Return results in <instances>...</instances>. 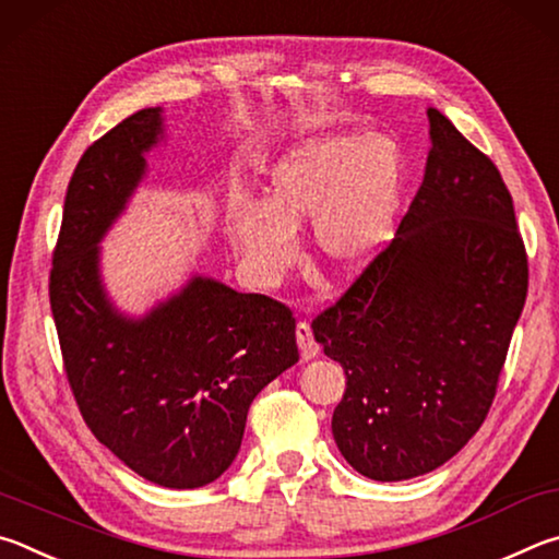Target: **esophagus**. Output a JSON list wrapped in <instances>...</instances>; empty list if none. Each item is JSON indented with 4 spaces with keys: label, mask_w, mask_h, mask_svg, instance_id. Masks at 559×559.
Returning <instances> with one entry per match:
<instances>
[{
    "label": "esophagus",
    "mask_w": 559,
    "mask_h": 559,
    "mask_svg": "<svg viewBox=\"0 0 559 559\" xmlns=\"http://www.w3.org/2000/svg\"><path fill=\"white\" fill-rule=\"evenodd\" d=\"M297 344L301 350V358L305 360H311L319 356V344L314 341V336H311V326L307 324V321H299L297 324Z\"/></svg>",
    "instance_id": "esophagus-1"
}]
</instances>
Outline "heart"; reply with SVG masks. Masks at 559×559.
I'll return each instance as SVG.
<instances>
[{
    "instance_id": "obj_1",
    "label": "heart",
    "mask_w": 559,
    "mask_h": 559,
    "mask_svg": "<svg viewBox=\"0 0 559 559\" xmlns=\"http://www.w3.org/2000/svg\"><path fill=\"white\" fill-rule=\"evenodd\" d=\"M405 152L388 132L309 136L272 164L260 203H235L225 235L260 285L282 280L297 260L299 225L324 267L354 274L378 258L393 235L405 189Z\"/></svg>"
}]
</instances>
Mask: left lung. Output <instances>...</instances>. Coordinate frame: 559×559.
<instances>
[{
  "label": "left lung",
  "instance_id": "8db88e82",
  "mask_svg": "<svg viewBox=\"0 0 559 559\" xmlns=\"http://www.w3.org/2000/svg\"><path fill=\"white\" fill-rule=\"evenodd\" d=\"M427 120L423 186L393 242L311 324L346 370L336 447L373 481L435 472L476 435L527 295L501 174L437 107Z\"/></svg>",
  "mask_w": 559,
  "mask_h": 559
}]
</instances>
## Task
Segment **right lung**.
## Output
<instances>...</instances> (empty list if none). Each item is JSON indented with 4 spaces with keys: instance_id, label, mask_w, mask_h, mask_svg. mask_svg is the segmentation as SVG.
Segmentation results:
<instances>
[{
    "instance_id": "obj_1",
    "label": "right lung",
    "mask_w": 559,
    "mask_h": 559,
    "mask_svg": "<svg viewBox=\"0 0 559 559\" xmlns=\"http://www.w3.org/2000/svg\"><path fill=\"white\" fill-rule=\"evenodd\" d=\"M164 142V107H144L81 156L53 252L51 311L97 442L146 481L201 488L238 456L254 395L299 360L297 324L280 301L199 272L144 314L115 305L100 242Z\"/></svg>"
}]
</instances>
